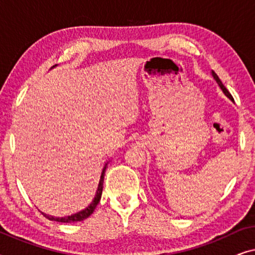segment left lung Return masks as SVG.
Segmentation results:
<instances>
[{
  "label": "left lung",
  "mask_w": 255,
  "mask_h": 255,
  "mask_svg": "<svg viewBox=\"0 0 255 255\" xmlns=\"http://www.w3.org/2000/svg\"><path fill=\"white\" fill-rule=\"evenodd\" d=\"M212 75H214V78H215V80H216V81H217V83H218V85H219V87H221V88L223 89V92H224V94H225V95H226V96H228V97H230V99H231V100H233V97H232V95H231V94H230V92H229V90L225 88V86H224V85H223V82L221 81V79H219V78H218V75H217V74H216V73H215V72H212Z\"/></svg>",
  "instance_id": "left-lung-1"
}]
</instances>
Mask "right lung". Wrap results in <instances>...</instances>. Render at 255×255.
<instances>
[{
    "label": "right lung",
    "mask_w": 255,
    "mask_h": 255,
    "mask_svg": "<svg viewBox=\"0 0 255 255\" xmlns=\"http://www.w3.org/2000/svg\"><path fill=\"white\" fill-rule=\"evenodd\" d=\"M106 169H107V165L104 166V168H103L102 175H101V179H100L99 188H97L96 193H95V195H94V198L89 202L88 204L86 205L85 208L79 209V210H75L73 214L65 215V216H51V215L44 214V212H41V214H43L47 219H50V221L61 222V223H75V222H80V221H83V219L88 218L89 216L93 214L94 210H95V208L97 207V204H99V202L101 200V195H102V190H103V181H104V173H106Z\"/></svg>",
    "instance_id": "obj_1"
}]
</instances>
